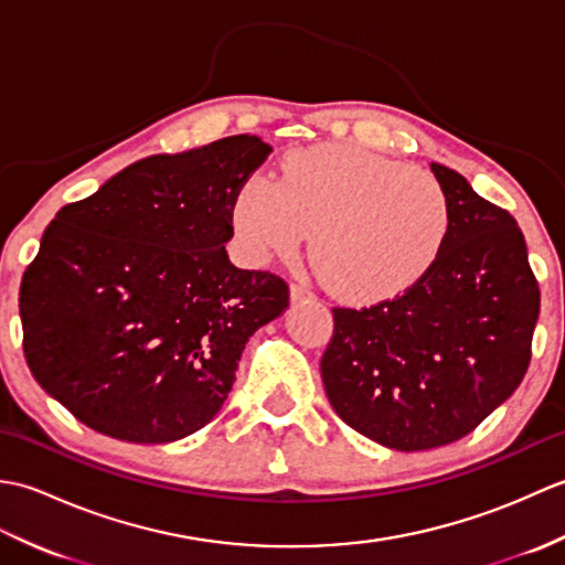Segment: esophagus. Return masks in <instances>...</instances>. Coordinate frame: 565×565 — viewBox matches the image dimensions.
<instances>
[{"label":"esophagus","mask_w":565,"mask_h":565,"mask_svg":"<svg viewBox=\"0 0 565 565\" xmlns=\"http://www.w3.org/2000/svg\"><path fill=\"white\" fill-rule=\"evenodd\" d=\"M313 294H310L306 286H301V284H291V301L294 303H301V301H313Z\"/></svg>","instance_id":"esophagus-1"}]
</instances>
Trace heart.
I'll use <instances>...</instances> for the list:
<instances>
[{
  "instance_id": "b5f03b06",
  "label": "heart",
  "mask_w": 565,
  "mask_h": 565,
  "mask_svg": "<svg viewBox=\"0 0 565 565\" xmlns=\"http://www.w3.org/2000/svg\"><path fill=\"white\" fill-rule=\"evenodd\" d=\"M449 225L439 182L352 146L294 152L281 184L257 177L239 191L233 227L252 262L289 259L308 235L332 296L376 303L398 296L437 259Z\"/></svg>"
}]
</instances>
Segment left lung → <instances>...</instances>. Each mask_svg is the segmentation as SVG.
Here are the masks:
<instances>
[{
  "mask_svg": "<svg viewBox=\"0 0 565 565\" xmlns=\"http://www.w3.org/2000/svg\"><path fill=\"white\" fill-rule=\"evenodd\" d=\"M429 170L449 209L437 259L393 301L332 308L320 359L334 413L395 451L461 439L518 391L542 303L518 221L459 172Z\"/></svg>",
  "mask_w": 565,
  "mask_h": 565,
  "instance_id": "left-lung-1",
  "label": "left lung"
}]
</instances>
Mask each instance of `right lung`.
Here are the masks:
<instances>
[{"label": "right lung", "mask_w": 565, "mask_h": 565, "mask_svg": "<svg viewBox=\"0 0 565 565\" xmlns=\"http://www.w3.org/2000/svg\"><path fill=\"white\" fill-rule=\"evenodd\" d=\"M269 152L243 134L150 154L45 227L19 291L23 354L79 423L167 444L221 411L247 340L289 308L284 279L225 252Z\"/></svg>", "instance_id": "1"}]
</instances>
